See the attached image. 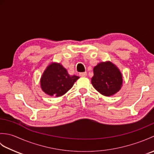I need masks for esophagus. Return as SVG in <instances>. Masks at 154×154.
<instances>
[{
  "instance_id": "esophagus-1",
  "label": "esophagus",
  "mask_w": 154,
  "mask_h": 154,
  "mask_svg": "<svg viewBox=\"0 0 154 154\" xmlns=\"http://www.w3.org/2000/svg\"><path fill=\"white\" fill-rule=\"evenodd\" d=\"M79 75L81 77H86L87 75V72H83V73H80Z\"/></svg>"
}]
</instances>
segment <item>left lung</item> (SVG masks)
<instances>
[{
  "label": "left lung",
  "instance_id": "8db88e82",
  "mask_svg": "<svg viewBox=\"0 0 154 154\" xmlns=\"http://www.w3.org/2000/svg\"><path fill=\"white\" fill-rule=\"evenodd\" d=\"M91 83L98 92L106 97L119 92L122 85V75L119 69L110 61L100 62L93 69Z\"/></svg>",
  "mask_w": 154,
  "mask_h": 154
}]
</instances>
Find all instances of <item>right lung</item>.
<instances>
[{"instance_id": "obj_1", "label": "right lung", "mask_w": 154, "mask_h": 154, "mask_svg": "<svg viewBox=\"0 0 154 154\" xmlns=\"http://www.w3.org/2000/svg\"><path fill=\"white\" fill-rule=\"evenodd\" d=\"M79 77L69 75L66 69L57 63H51L45 69L40 79L42 91L50 96L61 97L73 87Z\"/></svg>"}]
</instances>
